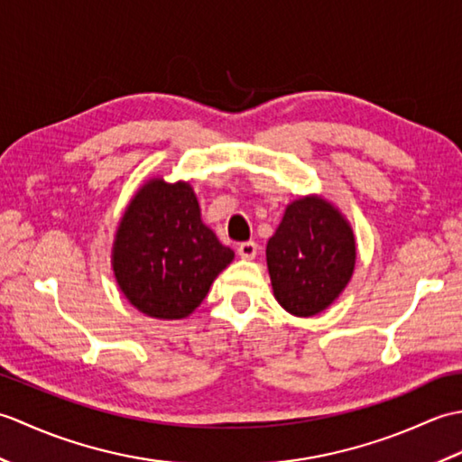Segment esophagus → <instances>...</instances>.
<instances>
[{
  "mask_svg": "<svg viewBox=\"0 0 462 462\" xmlns=\"http://www.w3.org/2000/svg\"><path fill=\"white\" fill-rule=\"evenodd\" d=\"M258 254V244L256 242H242L238 246V256L244 260H254Z\"/></svg>",
  "mask_w": 462,
  "mask_h": 462,
  "instance_id": "esophagus-1",
  "label": "esophagus"
}]
</instances>
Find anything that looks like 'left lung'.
Wrapping results in <instances>:
<instances>
[{
    "label": "left lung",
    "instance_id": "left-lung-1",
    "mask_svg": "<svg viewBox=\"0 0 462 462\" xmlns=\"http://www.w3.org/2000/svg\"><path fill=\"white\" fill-rule=\"evenodd\" d=\"M272 290L291 316L329 308L356 268V238L343 214L321 196L288 204L266 246Z\"/></svg>",
    "mask_w": 462,
    "mask_h": 462
}]
</instances>
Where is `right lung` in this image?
<instances>
[{"instance_id":"add662e5","label":"right lung","mask_w":462,"mask_h":462,"mask_svg":"<svg viewBox=\"0 0 462 462\" xmlns=\"http://www.w3.org/2000/svg\"><path fill=\"white\" fill-rule=\"evenodd\" d=\"M234 260L200 220L189 182L151 179L133 196L113 244V272L125 298L156 319H182L200 306Z\"/></svg>"}]
</instances>
